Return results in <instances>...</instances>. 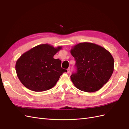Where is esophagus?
Listing matches in <instances>:
<instances>
[{
  "mask_svg": "<svg viewBox=\"0 0 129 129\" xmlns=\"http://www.w3.org/2000/svg\"><path fill=\"white\" fill-rule=\"evenodd\" d=\"M70 71H71V69H70V68H68L67 69V73H70Z\"/></svg>",
  "mask_w": 129,
  "mask_h": 129,
  "instance_id": "obj_1",
  "label": "esophagus"
}]
</instances>
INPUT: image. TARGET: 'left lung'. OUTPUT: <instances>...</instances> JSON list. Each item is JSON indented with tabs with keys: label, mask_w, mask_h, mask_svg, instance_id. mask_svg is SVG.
Returning <instances> with one entry per match:
<instances>
[{
	"label": "left lung",
	"mask_w": 129,
	"mask_h": 129,
	"mask_svg": "<svg viewBox=\"0 0 129 129\" xmlns=\"http://www.w3.org/2000/svg\"><path fill=\"white\" fill-rule=\"evenodd\" d=\"M76 61L77 72L71 76L74 85L81 91H98L110 79L114 70V59L103 47L81 42L70 50Z\"/></svg>",
	"instance_id": "left-lung-1"
}]
</instances>
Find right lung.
Returning <instances> with one entry per match:
<instances>
[{"mask_svg":"<svg viewBox=\"0 0 129 129\" xmlns=\"http://www.w3.org/2000/svg\"><path fill=\"white\" fill-rule=\"evenodd\" d=\"M62 49L48 44H41L22 54L16 62L15 71L19 80L30 90L39 92L52 88L62 74L67 71L61 61L53 57Z\"/></svg>","mask_w":129,"mask_h":129,"instance_id":"obj_1","label":"right lung"}]
</instances>
